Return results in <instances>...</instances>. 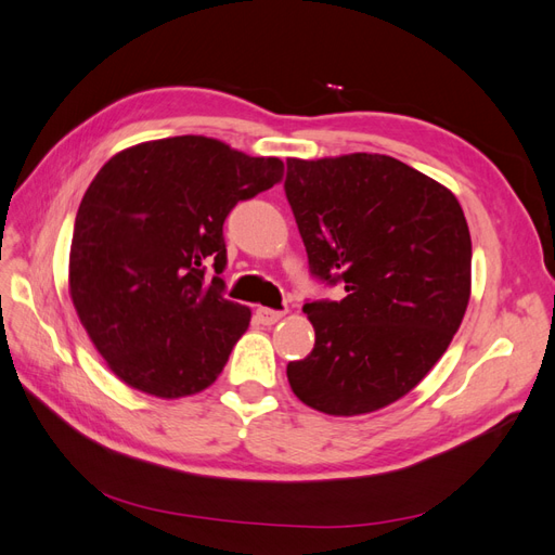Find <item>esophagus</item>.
<instances>
[{
    "mask_svg": "<svg viewBox=\"0 0 555 555\" xmlns=\"http://www.w3.org/2000/svg\"><path fill=\"white\" fill-rule=\"evenodd\" d=\"M282 317H284L282 312L271 310V308H257V312H255V319H257L259 324H263V326H273V324H278Z\"/></svg>",
    "mask_w": 555,
    "mask_h": 555,
    "instance_id": "esophagus-1",
    "label": "esophagus"
}]
</instances>
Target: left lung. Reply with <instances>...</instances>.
<instances>
[{
    "label": "left lung",
    "mask_w": 555,
    "mask_h": 555,
    "mask_svg": "<svg viewBox=\"0 0 555 555\" xmlns=\"http://www.w3.org/2000/svg\"><path fill=\"white\" fill-rule=\"evenodd\" d=\"M284 192L310 273L347 292L304 306L314 347L287 365L292 391L333 416L391 405L440 361L467 310L473 241L459 198L371 153L289 157Z\"/></svg>",
    "instance_id": "1"
}]
</instances>
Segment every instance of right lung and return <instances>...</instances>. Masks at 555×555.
<instances>
[{
  "label": "right lung",
  "instance_id": "obj_1",
  "mask_svg": "<svg viewBox=\"0 0 555 555\" xmlns=\"http://www.w3.org/2000/svg\"><path fill=\"white\" fill-rule=\"evenodd\" d=\"M282 173L278 157L173 137L127 147L94 176L74 224L69 294L92 345L131 389L173 400L222 373L251 317L224 298L222 227L238 201Z\"/></svg>",
  "mask_w": 555,
  "mask_h": 555
}]
</instances>
